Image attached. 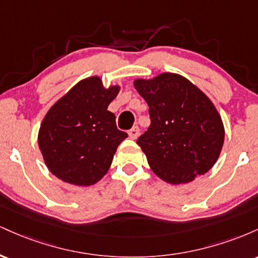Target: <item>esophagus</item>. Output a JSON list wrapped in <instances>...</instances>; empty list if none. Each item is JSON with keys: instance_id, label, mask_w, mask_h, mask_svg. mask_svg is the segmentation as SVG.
<instances>
[{"instance_id": "esophagus-1", "label": "esophagus", "mask_w": 258, "mask_h": 258, "mask_svg": "<svg viewBox=\"0 0 258 258\" xmlns=\"http://www.w3.org/2000/svg\"><path fill=\"white\" fill-rule=\"evenodd\" d=\"M138 135H139V128L137 126H135V127H132L131 130H130L128 131V136H130V138H132V139H136L138 137Z\"/></svg>"}]
</instances>
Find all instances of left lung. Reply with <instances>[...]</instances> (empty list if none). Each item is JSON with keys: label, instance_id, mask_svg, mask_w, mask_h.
Instances as JSON below:
<instances>
[{"label": "left lung", "instance_id": "left-lung-1", "mask_svg": "<svg viewBox=\"0 0 258 258\" xmlns=\"http://www.w3.org/2000/svg\"><path fill=\"white\" fill-rule=\"evenodd\" d=\"M135 87L149 106L150 126L137 144L153 172L171 184L206 173L224 142L223 122L211 100L177 74L138 79Z\"/></svg>", "mask_w": 258, "mask_h": 258}]
</instances>
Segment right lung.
I'll return each mask as SVG.
<instances>
[{"instance_id":"add662e5","label":"right lung","mask_w":258,"mask_h":258,"mask_svg":"<svg viewBox=\"0 0 258 258\" xmlns=\"http://www.w3.org/2000/svg\"><path fill=\"white\" fill-rule=\"evenodd\" d=\"M119 91V86L104 88L98 76H92L74 86L47 112L38 147L59 179L87 186L108 172L117 147L127 137L108 110Z\"/></svg>"}]
</instances>
